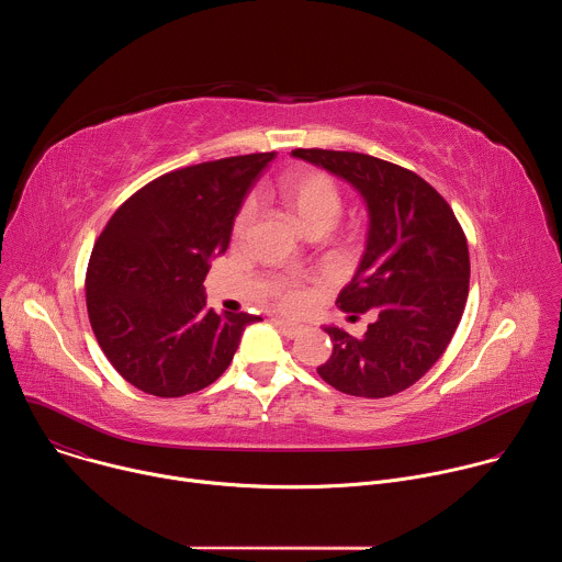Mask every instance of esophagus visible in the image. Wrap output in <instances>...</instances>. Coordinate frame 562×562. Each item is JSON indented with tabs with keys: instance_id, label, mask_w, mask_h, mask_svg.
Here are the masks:
<instances>
[{
	"instance_id": "34e87169",
	"label": "esophagus",
	"mask_w": 562,
	"mask_h": 562,
	"mask_svg": "<svg viewBox=\"0 0 562 562\" xmlns=\"http://www.w3.org/2000/svg\"><path fill=\"white\" fill-rule=\"evenodd\" d=\"M273 325L286 336V338H297L302 331H304V327L302 325H295V323H289V319H282V317H276L273 319Z\"/></svg>"
}]
</instances>
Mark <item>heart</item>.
Here are the masks:
<instances>
[{"label": "heart", "mask_w": 562, "mask_h": 562, "mask_svg": "<svg viewBox=\"0 0 562 562\" xmlns=\"http://www.w3.org/2000/svg\"><path fill=\"white\" fill-rule=\"evenodd\" d=\"M276 195L302 231L315 224L329 228L342 211V195L338 184L329 176L313 169H295L284 173L276 184ZM251 215V204L239 209L233 226L235 235H243L247 231ZM273 297L284 308H300L306 304L308 293L302 284L293 280H282L273 289Z\"/></svg>", "instance_id": "1"}]
</instances>
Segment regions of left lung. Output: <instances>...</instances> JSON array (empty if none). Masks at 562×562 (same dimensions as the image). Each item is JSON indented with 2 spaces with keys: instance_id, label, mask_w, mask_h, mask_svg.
Segmentation results:
<instances>
[{
  "instance_id": "obj_1",
  "label": "left lung",
  "mask_w": 562,
  "mask_h": 562,
  "mask_svg": "<svg viewBox=\"0 0 562 562\" xmlns=\"http://www.w3.org/2000/svg\"><path fill=\"white\" fill-rule=\"evenodd\" d=\"M291 155L349 182L369 215L364 254L336 304L375 319L362 338L325 327L334 353L317 373L358 397L405 391L438 362L458 329L469 295L467 237L445 198L414 171L349 150Z\"/></svg>"
}]
</instances>
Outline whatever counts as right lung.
Segmentation results:
<instances>
[{
    "label": "right lung",
    "instance_id": "add662e5",
    "mask_svg": "<svg viewBox=\"0 0 562 562\" xmlns=\"http://www.w3.org/2000/svg\"><path fill=\"white\" fill-rule=\"evenodd\" d=\"M276 153L187 167L153 180L109 220L87 269L93 334L144 393L180 397L215 382L260 315L204 308L211 260Z\"/></svg>",
    "mask_w": 562,
    "mask_h": 562
}]
</instances>
